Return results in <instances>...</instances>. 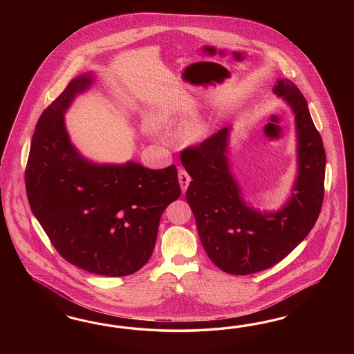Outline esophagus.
I'll list each match as a JSON object with an SVG mask.
<instances>
[{"label":"esophagus","mask_w":354,"mask_h":354,"mask_svg":"<svg viewBox=\"0 0 354 354\" xmlns=\"http://www.w3.org/2000/svg\"><path fill=\"white\" fill-rule=\"evenodd\" d=\"M178 176H179V183H180V187H182V192L184 193L187 191L188 185H189L191 176H189V174H188V172L185 171V170H183V169L179 170Z\"/></svg>","instance_id":"obj_1"}]
</instances>
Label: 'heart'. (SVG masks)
I'll return each mask as SVG.
<instances>
[{
  "instance_id": "b5f03b06",
  "label": "heart",
  "mask_w": 354,
  "mask_h": 354,
  "mask_svg": "<svg viewBox=\"0 0 354 354\" xmlns=\"http://www.w3.org/2000/svg\"><path fill=\"white\" fill-rule=\"evenodd\" d=\"M156 123L162 127V129H169L174 124V119H172L170 110H160V113L156 115ZM187 136L189 140L200 139L205 133V127L201 123H192L191 126L187 127L185 131Z\"/></svg>"
}]
</instances>
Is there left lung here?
Here are the masks:
<instances>
[{"mask_svg":"<svg viewBox=\"0 0 354 354\" xmlns=\"http://www.w3.org/2000/svg\"><path fill=\"white\" fill-rule=\"evenodd\" d=\"M274 93L296 114L299 174L290 201L275 213L248 206L225 157L230 127L182 150L180 161L192 182L185 193L200 240L215 266L232 275H249L277 265L309 235L321 213L326 153L308 102L288 79Z\"/></svg>","mask_w":354,"mask_h":354,"instance_id":"left-lung-1","label":"left lung"}]
</instances>
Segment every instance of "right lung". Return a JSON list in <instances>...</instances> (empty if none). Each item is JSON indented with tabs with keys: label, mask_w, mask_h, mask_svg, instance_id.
<instances>
[{
	"label": "right lung",
	"mask_w": 354,
	"mask_h": 354,
	"mask_svg": "<svg viewBox=\"0 0 354 354\" xmlns=\"http://www.w3.org/2000/svg\"><path fill=\"white\" fill-rule=\"evenodd\" d=\"M93 82L68 83L46 107L31 141L24 182L28 203L62 257L88 272L126 277L149 259L163 210L179 198L178 170L139 163L96 165L68 139L64 111Z\"/></svg>",
	"instance_id": "right-lung-1"
}]
</instances>
